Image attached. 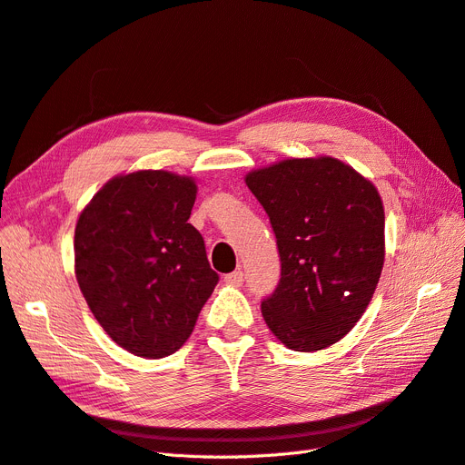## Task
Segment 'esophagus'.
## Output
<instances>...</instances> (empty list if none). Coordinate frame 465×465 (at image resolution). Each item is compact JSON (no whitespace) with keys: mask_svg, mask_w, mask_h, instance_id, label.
I'll return each instance as SVG.
<instances>
[{"mask_svg":"<svg viewBox=\"0 0 465 465\" xmlns=\"http://www.w3.org/2000/svg\"><path fill=\"white\" fill-rule=\"evenodd\" d=\"M224 281H227L229 285L241 287V285H242V281H244V275H242V272H241V270H236V272L229 273V275H224Z\"/></svg>","mask_w":465,"mask_h":465,"instance_id":"34e87169","label":"esophagus"}]
</instances>
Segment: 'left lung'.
<instances>
[{
  "label": "left lung",
  "mask_w": 465,
  "mask_h": 465,
  "mask_svg": "<svg viewBox=\"0 0 465 465\" xmlns=\"http://www.w3.org/2000/svg\"><path fill=\"white\" fill-rule=\"evenodd\" d=\"M270 217L281 279L262 314L292 351L345 337L372 299L384 265V205L371 180L333 157L287 159L246 174Z\"/></svg>",
  "instance_id": "obj_1"
}]
</instances>
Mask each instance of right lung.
<instances>
[{
    "mask_svg": "<svg viewBox=\"0 0 465 465\" xmlns=\"http://www.w3.org/2000/svg\"><path fill=\"white\" fill-rule=\"evenodd\" d=\"M195 193L190 176L120 174L77 219L79 289L112 341L137 357L163 359L184 345L219 281L188 223Z\"/></svg>",
    "mask_w": 465,
    "mask_h": 465,
    "instance_id": "add662e5",
    "label": "right lung"
}]
</instances>
